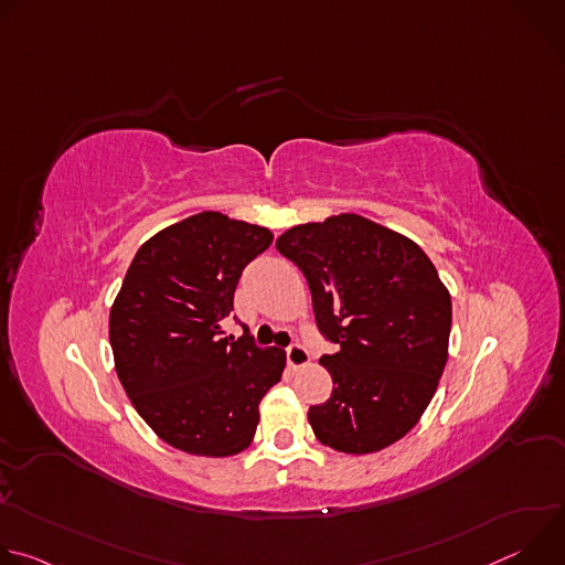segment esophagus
I'll use <instances>...</instances> for the list:
<instances>
[{"label":"esophagus","mask_w":565,"mask_h":565,"mask_svg":"<svg viewBox=\"0 0 565 565\" xmlns=\"http://www.w3.org/2000/svg\"><path fill=\"white\" fill-rule=\"evenodd\" d=\"M286 360H288V364L292 369H301V366H306L310 362V355H308V351L301 344H290L286 349Z\"/></svg>","instance_id":"esophagus-1"}]
</instances>
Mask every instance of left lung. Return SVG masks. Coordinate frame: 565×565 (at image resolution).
Segmentation results:
<instances>
[{"instance_id":"left-lung-1","label":"left lung","mask_w":565,"mask_h":565,"mask_svg":"<svg viewBox=\"0 0 565 565\" xmlns=\"http://www.w3.org/2000/svg\"><path fill=\"white\" fill-rule=\"evenodd\" d=\"M277 250L306 277L321 355L333 377L324 405L308 409L321 445L371 454L399 440L431 402L451 331V297L412 238L358 214L295 225Z\"/></svg>"}]
</instances>
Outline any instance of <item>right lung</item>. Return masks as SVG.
<instances>
[{
    "label": "right lung",
    "mask_w": 565,
    "mask_h": 565,
    "mask_svg": "<svg viewBox=\"0 0 565 565\" xmlns=\"http://www.w3.org/2000/svg\"><path fill=\"white\" fill-rule=\"evenodd\" d=\"M270 244L268 227L201 212L145 241L125 275L109 315L116 373L140 418L181 451H244L281 380V349L223 331L241 273Z\"/></svg>",
    "instance_id": "add662e5"
}]
</instances>
